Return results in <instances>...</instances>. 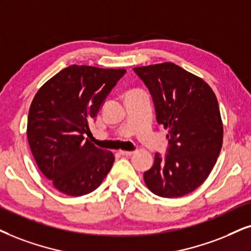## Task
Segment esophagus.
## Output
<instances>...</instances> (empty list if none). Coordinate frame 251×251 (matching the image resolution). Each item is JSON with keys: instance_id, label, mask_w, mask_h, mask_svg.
I'll use <instances>...</instances> for the list:
<instances>
[{"instance_id": "obj_1", "label": "esophagus", "mask_w": 251, "mask_h": 251, "mask_svg": "<svg viewBox=\"0 0 251 251\" xmlns=\"http://www.w3.org/2000/svg\"><path fill=\"white\" fill-rule=\"evenodd\" d=\"M134 153V151H120L119 154L123 155V156H131V155Z\"/></svg>"}]
</instances>
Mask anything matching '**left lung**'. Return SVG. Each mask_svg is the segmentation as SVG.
<instances>
[{"label": "left lung", "instance_id": "obj_1", "mask_svg": "<svg viewBox=\"0 0 251 251\" xmlns=\"http://www.w3.org/2000/svg\"><path fill=\"white\" fill-rule=\"evenodd\" d=\"M133 69L151 91L170 145L164 157L155 154L154 166L144 174L146 185L163 198L189 195L210 175L223 147L215 94L202 78L173 62Z\"/></svg>", "mask_w": 251, "mask_h": 251}]
</instances>
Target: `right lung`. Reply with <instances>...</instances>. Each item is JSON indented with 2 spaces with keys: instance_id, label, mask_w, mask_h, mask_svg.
I'll return each mask as SVG.
<instances>
[{
  "instance_id": "add662e5",
  "label": "right lung",
  "mask_w": 251,
  "mask_h": 251,
  "mask_svg": "<svg viewBox=\"0 0 251 251\" xmlns=\"http://www.w3.org/2000/svg\"><path fill=\"white\" fill-rule=\"evenodd\" d=\"M125 73L72 65L37 91L27 117L28 145L38 168L63 195L93 192L112 168V151L84 135L91 133L89 124Z\"/></svg>"
}]
</instances>
